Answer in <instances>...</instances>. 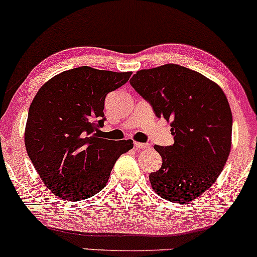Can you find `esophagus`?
Listing matches in <instances>:
<instances>
[{
  "label": "esophagus",
  "instance_id": "1",
  "mask_svg": "<svg viewBox=\"0 0 257 257\" xmlns=\"http://www.w3.org/2000/svg\"><path fill=\"white\" fill-rule=\"evenodd\" d=\"M135 146H136V148H138V149H149L151 148V144H148V143H136L135 144Z\"/></svg>",
  "mask_w": 257,
  "mask_h": 257
}]
</instances>
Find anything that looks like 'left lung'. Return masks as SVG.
<instances>
[{
    "mask_svg": "<svg viewBox=\"0 0 257 257\" xmlns=\"http://www.w3.org/2000/svg\"><path fill=\"white\" fill-rule=\"evenodd\" d=\"M132 87L171 126L175 143L154 146L163 165L152 188L172 203H189L216 182L232 147V111L212 80L177 64L138 70Z\"/></svg>",
    "mask_w": 257,
    "mask_h": 257,
    "instance_id": "8db88e82",
    "label": "left lung"
}]
</instances>
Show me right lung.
Returning <instances> with one entry per match:
<instances>
[{"instance_id":"right-lung-1","label":"right lung","mask_w":257,"mask_h":257,"mask_svg":"<svg viewBox=\"0 0 257 257\" xmlns=\"http://www.w3.org/2000/svg\"><path fill=\"white\" fill-rule=\"evenodd\" d=\"M131 74L80 66L56 75L37 91L24 142L40 178L54 195L70 201L93 197L108 183L115 161L134 148L131 140L99 136L106 94L125 85Z\"/></svg>"}]
</instances>
